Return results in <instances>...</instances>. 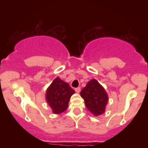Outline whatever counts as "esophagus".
Masks as SVG:
<instances>
[{
	"label": "esophagus",
	"mask_w": 148,
	"mask_h": 148,
	"mask_svg": "<svg viewBox=\"0 0 148 148\" xmlns=\"http://www.w3.org/2000/svg\"><path fill=\"white\" fill-rule=\"evenodd\" d=\"M75 91H76L77 93L80 92V91H81V88H80V87L76 88H75Z\"/></svg>",
	"instance_id": "esophagus-1"
}]
</instances>
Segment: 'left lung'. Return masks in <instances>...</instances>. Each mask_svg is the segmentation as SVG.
Instances as JSON below:
<instances>
[{
  "mask_svg": "<svg viewBox=\"0 0 148 148\" xmlns=\"http://www.w3.org/2000/svg\"><path fill=\"white\" fill-rule=\"evenodd\" d=\"M86 108L95 115L102 114L108 101V95L103 88L95 79H92L81 91Z\"/></svg>",
  "mask_w": 148,
  "mask_h": 148,
  "instance_id": "left-lung-1",
  "label": "left lung"
}]
</instances>
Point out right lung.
<instances>
[{
  "mask_svg": "<svg viewBox=\"0 0 148 148\" xmlns=\"http://www.w3.org/2000/svg\"><path fill=\"white\" fill-rule=\"evenodd\" d=\"M75 91L67 83L57 77L54 79L46 93L47 103L55 114H59L65 111L68 106L71 96Z\"/></svg>",
  "mask_w": 148,
  "mask_h": 148,
  "instance_id": "add662e5",
  "label": "right lung"
}]
</instances>
